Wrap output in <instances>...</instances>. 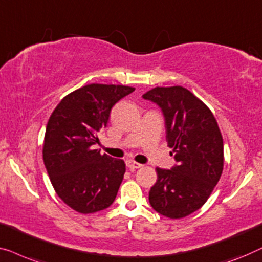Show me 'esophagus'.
<instances>
[{
  "label": "esophagus",
  "instance_id": "obj_1",
  "mask_svg": "<svg viewBox=\"0 0 262 262\" xmlns=\"http://www.w3.org/2000/svg\"><path fill=\"white\" fill-rule=\"evenodd\" d=\"M126 164H127V166L129 167L130 169H135V168H141L143 165H141V164H139V163H136V161H134V160H127L126 161Z\"/></svg>",
  "mask_w": 262,
  "mask_h": 262
}]
</instances>
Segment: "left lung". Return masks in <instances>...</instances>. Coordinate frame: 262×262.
I'll list each match as a JSON object with an SVG mask.
<instances>
[{
    "label": "left lung",
    "instance_id": "1",
    "mask_svg": "<svg viewBox=\"0 0 262 262\" xmlns=\"http://www.w3.org/2000/svg\"><path fill=\"white\" fill-rule=\"evenodd\" d=\"M142 97L161 108L176 166L157 167L149 203L168 219H183L208 201L223 171V139L208 106L185 88L157 86Z\"/></svg>",
    "mask_w": 262,
    "mask_h": 262
}]
</instances>
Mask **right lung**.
<instances>
[{
  "label": "right lung",
  "instance_id": "obj_1",
  "mask_svg": "<svg viewBox=\"0 0 262 262\" xmlns=\"http://www.w3.org/2000/svg\"><path fill=\"white\" fill-rule=\"evenodd\" d=\"M135 88L88 84L66 95L47 122L43 164L60 200L80 213L104 210L115 201L126 172L123 160L93 146L116 102Z\"/></svg>",
  "mask_w": 262,
  "mask_h": 262
}]
</instances>
